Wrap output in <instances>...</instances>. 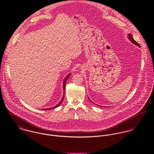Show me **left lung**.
<instances>
[{
	"mask_svg": "<svg viewBox=\"0 0 154 154\" xmlns=\"http://www.w3.org/2000/svg\"><path fill=\"white\" fill-rule=\"evenodd\" d=\"M128 38H129V40L132 42V43H133V44H134L135 45H136L139 46V47H140L139 44L138 43H137V42H136L133 39V37H132V34H128ZM89 100H90V99L89 98Z\"/></svg>",
	"mask_w": 154,
	"mask_h": 154,
	"instance_id": "obj_1",
	"label": "left lung"
}]
</instances>
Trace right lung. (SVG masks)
<instances>
[{"label": "right lung", "mask_w": 154, "mask_h": 154, "mask_svg": "<svg viewBox=\"0 0 154 154\" xmlns=\"http://www.w3.org/2000/svg\"><path fill=\"white\" fill-rule=\"evenodd\" d=\"M70 75V74L69 73V75H67V76H66V78H65V79H64V81H63V91H64V95H63V97H62V99L61 100V101L59 102V103L58 104H57L56 106H54V107H52V108H50V109H43V110H50V109H54V108H56V107H59L61 104H62V103L63 102V99H64V97H65V87H66V81H67V79L69 78V76Z\"/></svg>", "instance_id": "right-lung-1"}]
</instances>
